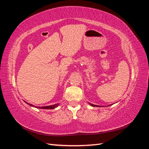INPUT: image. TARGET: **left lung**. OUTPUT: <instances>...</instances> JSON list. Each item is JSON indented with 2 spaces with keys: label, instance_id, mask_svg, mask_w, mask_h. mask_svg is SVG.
Wrapping results in <instances>:
<instances>
[{
  "label": "left lung",
  "instance_id": "8db88e82",
  "mask_svg": "<svg viewBox=\"0 0 149 149\" xmlns=\"http://www.w3.org/2000/svg\"><path fill=\"white\" fill-rule=\"evenodd\" d=\"M90 105H91V106H93V107H95V106H97V107H98V106L95 105V104H90ZM99 107H100V106H99Z\"/></svg>",
  "mask_w": 149,
  "mask_h": 149
}]
</instances>
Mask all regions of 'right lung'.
Here are the masks:
<instances>
[{
    "mask_svg": "<svg viewBox=\"0 0 149 149\" xmlns=\"http://www.w3.org/2000/svg\"><path fill=\"white\" fill-rule=\"evenodd\" d=\"M27 104L28 103L26 102ZM29 105H30L31 106H33V107H36V108H40V109H54L56 108V107H58L59 106V104H54V105H52V106H43V107H38V106H34L33 105H32V104H29Z\"/></svg>",
    "mask_w": 149,
    "mask_h": 149,
    "instance_id": "add662e5",
    "label": "right lung"
}]
</instances>
